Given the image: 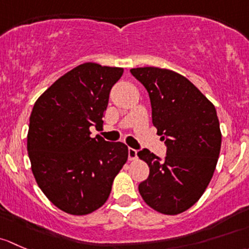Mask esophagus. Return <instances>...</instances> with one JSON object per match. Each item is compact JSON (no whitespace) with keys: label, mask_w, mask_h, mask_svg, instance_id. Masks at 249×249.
<instances>
[{"label":"esophagus","mask_w":249,"mask_h":249,"mask_svg":"<svg viewBox=\"0 0 249 249\" xmlns=\"http://www.w3.org/2000/svg\"><path fill=\"white\" fill-rule=\"evenodd\" d=\"M138 158V151L135 148L129 147L128 148V160H135Z\"/></svg>","instance_id":"obj_1"}]
</instances>
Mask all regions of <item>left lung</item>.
I'll return each mask as SVG.
<instances>
[{"mask_svg":"<svg viewBox=\"0 0 249 249\" xmlns=\"http://www.w3.org/2000/svg\"><path fill=\"white\" fill-rule=\"evenodd\" d=\"M150 97L152 124L166 146L164 160L142 148L150 175L139 192L148 206L178 214L193 206L209 186L219 157L222 134L216 107L187 78L169 69H130Z\"/></svg>","mask_w":249,"mask_h":249,"instance_id":"8db88e82","label":"left lung"}]
</instances>
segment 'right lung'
I'll return each instance as SVG.
<instances>
[{"mask_svg":"<svg viewBox=\"0 0 249 249\" xmlns=\"http://www.w3.org/2000/svg\"><path fill=\"white\" fill-rule=\"evenodd\" d=\"M124 69L87 62L55 81L33 106L27 151L38 186L67 213H91L107 200L127 162L124 142L91 138L103 124L112 86Z\"/></svg>","mask_w":249,"mask_h":249,"instance_id":"right-lung-1","label":"right lung"}]
</instances>
